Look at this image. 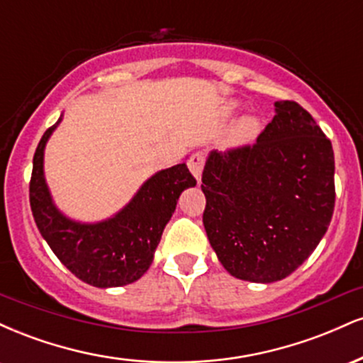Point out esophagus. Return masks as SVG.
Wrapping results in <instances>:
<instances>
[{
  "mask_svg": "<svg viewBox=\"0 0 363 363\" xmlns=\"http://www.w3.org/2000/svg\"><path fill=\"white\" fill-rule=\"evenodd\" d=\"M187 165H189V170L193 172V176L201 181V172L203 167H205V153L203 152H196L191 155L189 160H187Z\"/></svg>",
  "mask_w": 363,
  "mask_h": 363,
  "instance_id": "1",
  "label": "esophagus"
}]
</instances>
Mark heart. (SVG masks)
<instances>
[{
	"label": "heart",
	"instance_id": "obj_1",
	"mask_svg": "<svg viewBox=\"0 0 363 363\" xmlns=\"http://www.w3.org/2000/svg\"><path fill=\"white\" fill-rule=\"evenodd\" d=\"M257 131V124L254 121H244L242 126H240V136L245 140H251Z\"/></svg>",
	"mask_w": 363,
	"mask_h": 363
}]
</instances>
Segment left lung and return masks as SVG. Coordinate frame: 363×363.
<instances>
[{"label":"left lung","instance_id":"8db88e82","mask_svg":"<svg viewBox=\"0 0 363 363\" xmlns=\"http://www.w3.org/2000/svg\"><path fill=\"white\" fill-rule=\"evenodd\" d=\"M256 143L211 152L201 189L206 235L223 268L272 283L302 264L335 210V155L301 104L278 101Z\"/></svg>","mask_w":363,"mask_h":363}]
</instances>
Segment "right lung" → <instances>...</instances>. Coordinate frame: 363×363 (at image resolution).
<instances>
[{"instance_id":"obj_1","label":"right lung","mask_w":363,"mask_h":363,"mask_svg":"<svg viewBox=\"0 0 363 363\" xmlns=\"http://www.w3.org/2000/svg\"><path fill=\"white\" fill-rule=\"evenodd\" d=\"M57 123L45 129L34 153L28 198L37 228L57 259L89 285L107 289L136 281L152 264L179 196L196 186V179L186 164H177L148 179L114 218L95 225L72 222L54 208L44 181V147Z\"/></svg>"}]
</instances>
